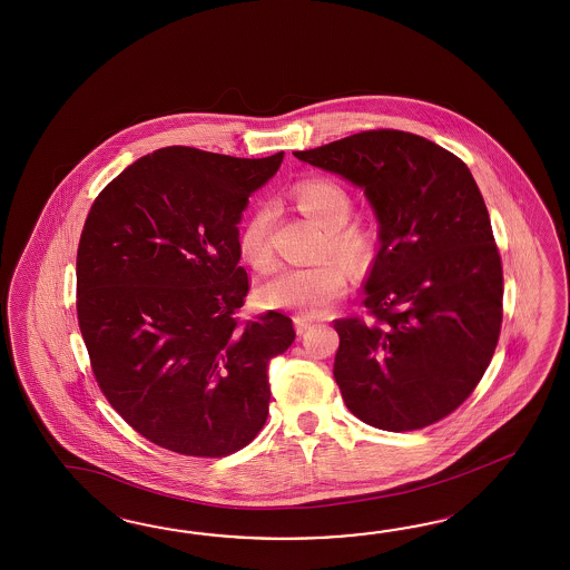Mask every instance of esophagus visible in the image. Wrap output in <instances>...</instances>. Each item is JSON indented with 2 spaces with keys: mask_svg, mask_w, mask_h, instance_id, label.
<instances>
[{
  "mask_svg": "<svg viewBox=\"0 0 570 570\" xmlns=\"http://www.w3.org/2000/svg\"><path fill=\"white\" fill-rule=\"evenodd\" d=\"M294 327H296V334L303 336L307 330H311V322L303 320V317H294Z\"/></svg>",
  "mask_w": 570,
  "mask_h": 570,
  "instance_id": "esophagus-1",
  "label": "esophagus"
}]
</instances>
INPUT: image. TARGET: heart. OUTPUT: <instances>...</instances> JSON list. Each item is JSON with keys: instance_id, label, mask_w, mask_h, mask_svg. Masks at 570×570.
<instances>
[{"instance_id": "b5f03b06", "label": "heart", "mask_w": 570, "mask_h": 570, "mask_svg": "<svg viewBox=\"0 0 570 570\" xmlns=\"http://www.w3.org/2000/svg\"><path fill=\"white\" fill-rule=\"evenodd\" d=\"M298 209L313 217L325 228L322 255H336L338 259L361 267L371 255V236L358 224H346L353 214V197L344 186L332 178H307L291 190ZM274 214L269 207L259 205L246 217L238 248L240 255L257 272H269L276 263L272 246ZM348 274L340 262H327L311 267H284L276 276L259 286V298L269 308H291L303 317H322L346 291Z\"/></svg>"}]
</instances>
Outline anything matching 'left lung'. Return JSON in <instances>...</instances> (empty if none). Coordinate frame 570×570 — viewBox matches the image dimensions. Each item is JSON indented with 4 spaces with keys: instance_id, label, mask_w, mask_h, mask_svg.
Here are the masks:
<instances>
[{
    "instance_id": "left-lung-1",
    "label": "left lung",
    "mask_w": 570,
    "mask_h": 570,
    "mask_svg": "<svg viewBox=\"0 0 570 570\" xmlns=\"http://www.w3.org/2000/svg\"><path fill=\"white\" fill-rule=\"evenodd\" d=\"M294 155L365 188L380 222L367 317L334 322L342 399L377 430L438 423L473 394L502 327V259L473 174L444 147L390 128Z\"/></svg>"
}]
</instances>
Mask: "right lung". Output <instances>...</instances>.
Masks as SVG:
<instances>
[{
	"mask_svg": "<svg viewBox=\"0 0 570 570\" xmlns=\"http://www.w3.org/2000/svg\"><path fill=\"white\" fill-rule=\"evenodd\" d=\"M282 157L166 147L92 200L78 243V327L104 396L157 446L222 459L267 421V365L296 334L277 311L236 317L250 288L238 222Z\"/></svg>",
	"mask_w": 570,
	"mask_h": 570,
	"instance_id": "right-lung-1",
	"label": "right lung"
}]
</instances>
